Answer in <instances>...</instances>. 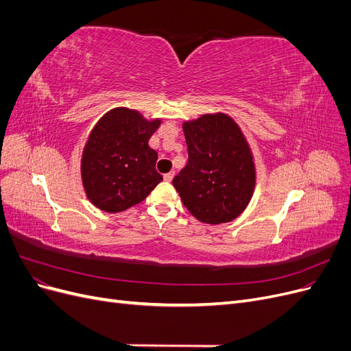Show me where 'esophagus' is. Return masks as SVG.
<instances>
[{"mask_svg": "<svg viewBox=\"0 0 351 351\" xmlns=\"http://www.w3.org/2000/svg\"><path fill=\"white\" fill-rule=\"evenodd\" d=\"M173 178H174V171H169V173L164 174V180H165V182H171Z\"/></svg>", "mask_w": 351, "mask_h": 351, "instance_id": "obj_1", "label": "esophagus"}]
</instances>
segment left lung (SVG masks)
I'll return each mask as SVG.
<instances>
[{"instance_id": "obj_1", "label": "left lung", "mask_w": 351, "mask_h": 351, "mask_svg": "<svg viewBox=\"0 0 351 351\" xmlns=\"http://www.w3.org/2000/svg\"><path fill=\"white\" fill-rule=\"evenodd\" d=\"M189 161L173 186L190 214L206 224H222L246 209L256 169L246 137L230 115L204 114L183 124Z\"/></svg>"}]
</instances>
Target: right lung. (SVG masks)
<instances>
[{
	"instance_id": "right-lung-1",
	"label": "right lung",
	"mask_w": 351,
	"mask_h": 351,
	"mask_svg": "<svg viewBox=\"0 0 351 351\" xmlns=\"http://www.w3.org/2000/svg\"><path fill=\"white\" fill-rule=\"evenodd\" d=\"M161 120L124 107L104 114L82 154V183L92 204L115 214L141 204L162 182L156 151L147 145Z\"/></svg>"
}]
</instances>
